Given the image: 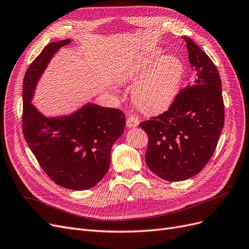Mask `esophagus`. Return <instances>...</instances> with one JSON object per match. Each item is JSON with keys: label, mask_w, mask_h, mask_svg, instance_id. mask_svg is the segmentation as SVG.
Returning a JSON list of instances; mask_svg holds the SVG:
<instances>
[{"label": "esophagus", "mask_w": 249, "mask_h": 249, "mask_svg": "<svg viewBox=\"0 0 249 249\" xmlns=\"http://www.w3.org/2000/svg\"><path fill=\"white\" fill-rule=\"evenodd\" d=\"M140 123V117L135 114H132L127 117L126 119V125L127 127H135L139 124Z\"/></svg>", "instance_id": "obj_1"}]
</instances>
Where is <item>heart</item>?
<instances>
[{
    "mask_svg": "<svg viewBox=\"0 0 249 249\" xmlns=\"http://www.w3.org/2000/svg\"><path fill=\"white\" fill-rule=\"evenodd\" d=\"M183 73V64L177 56H164L156 48L128 59L119 71V78L136 79L142 75L133 89L135 104L146 112H159L174 101Z\"/></svg>",
    "mask_w": 249,
    "mask_h": 249,
    "instance_id": "b5f03b06",
    "label": "heart"
}]
</instances>
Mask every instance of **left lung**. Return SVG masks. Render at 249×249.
<instances>
[{
    "mask_svg": "<svg viewBox=\"0 0 249 249\" xmlns=\"http://www.w3.org/2000/svg\"><path fill=\"white\" fill-rule=\"evenodd\" d=\"M182 38L194 71L193 84L180 90L164 113L139 124L148 136V168L168 181L186 180L207 165L225 124L216 67L192 39Z\"/></svg>",
    "mask_w": 249,
    "mask_h": 249,
    "instance_id": "left-lung-1",
    "label": "left lung"
}]
</instances>
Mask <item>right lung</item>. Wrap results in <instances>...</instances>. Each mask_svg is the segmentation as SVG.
Wrapping results in <instances>:
<instances>
[{
	"instance_id": "1",
	"label": "right lung",
	"mask_w": 249,
	"mask_h": 249,
	"mask_svg": "<svg viewBox=\"0 0 249 249\" xmlns=\"http://www.w3.org/2000/svg\"><path fill=\"white\" fill-rule=\"evenodd\" d=\"M70 39L49 43L28 68L22 87V132L40 167L51 180L73 191L95 186L108 172L111 147L124 131L115 108L84 105L71 115L45 117L31 103L42 73Z\"/></svg>"
}]
</instances>
